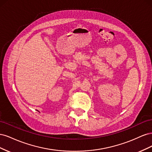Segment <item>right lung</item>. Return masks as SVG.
Here are the masks:
<instances>
[{"instance_id":"1","label":"right lung","mask_w":152,"mask_h":152,"mask_svg":"<svg viewBox=\"0 0 152 152\" xmlns=\"http://www.w3.org/2000/svg\"><path fill=\"white\" fill-rule=\"evenodd\" d=\"M37 111H38V110H37ZM38 112H39V111H38Z\"/></svg>"}]
</instances>
